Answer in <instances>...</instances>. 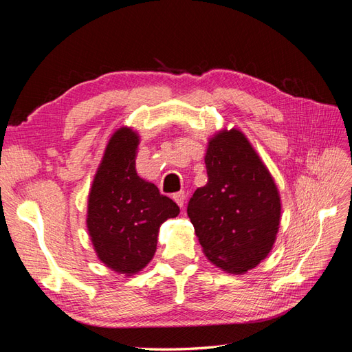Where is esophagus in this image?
Returning <instances> with one entry per match:
<instances>
[{"mask_svg":"<svg viewBox=\"0 0 352 352\" xmlns=\"http://www.w3.org/2000/svg\"><path fill=\"white\" fill-rule=\"evenodd\" d=\"M173 199H175V202H176V204H177L179 207H184L185 199H186L185 190H180V192H176V194L173 195Z\"/></svg>","mask_w":352,"mask_h":352,"instance_id":"1","label":"esophagus"}]
</instances>
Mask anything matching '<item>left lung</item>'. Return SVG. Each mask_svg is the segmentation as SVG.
Returning <instances> with one entry per match:
<instances>
[{"label":"left lung","instance_id":"left-lung-1","mask_svg":"<svg viewBox=\"0 0 352 352\" xmlns=\"http://www.w3.org/2000/svg\"><path fill=\"white\" fill-rule=\"evenodd\" d=\"M207 185L188 216L207 258L229 273L254 269L270 252L280 221L273 177L239 131L216 135L206 154Z\"/></svg>","mask_w":352,"mask_h":352}]
</instances>
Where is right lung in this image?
<instances>
[{
	"label": "right lung",
	"mask_w": 352,
	"mask_h": 352,
	"mask_svg": "<svg viewBox=\"0 0 352 352\" xmlns=\"http://www.w3.org/2000/svg\"><path fill=\"white\" fill-rule=\"evenodd\" d=\"M138 136L117 131L105 148L88 201V230L100 260L123 274L150 263L160 226L179 214L173 199L136 175Z\"/></svg>",
	"instance_id": "obj_1"
}]
</instances>
